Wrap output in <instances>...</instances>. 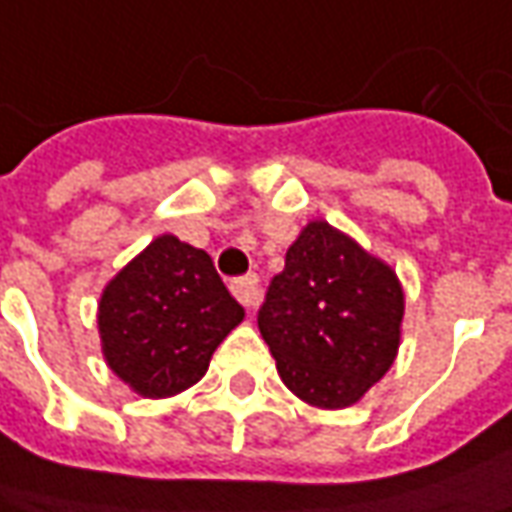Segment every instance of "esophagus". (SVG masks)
Segmentation results:
<instances>
[{
	"mask_svg": "<svg viewBox=\"0 0 512 512\" xmlns=\"http://www.w3.org/2000/svg\"><path fill=\"white\" fill-rule=\"evenodd\" d=\"M230 288L232 293H235V299L246 307L257 305V302H260V296H263V285H260V277H257V274H246V277L232 280Z\"/></svg>",
	"mask_w": 512,
	"mask_h": 512,
	"instance_id": "1",
	"label": "esophagus"
}]
</instances>
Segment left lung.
<instances>
[{"label":"left lung","mask_w":512,"mask_h":512,"mask_svg":"<svg viewBox=\"0 0 512 512\" xmlns=\"http://www.w3.org/2000/svg\"><path fill=\"white\" fill-rule=\"evenodd\" d=\"M405 291L385 260L307 221L271 280L257 327L285 388L321 410L357 405L402 343Z\"/></svg>","instance_id":"obj_1"}]
</instances>
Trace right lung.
<instances>
[{
    "label": "right lung",
    "mask_w": 512,
    "mask_h": 512,
    "mask_svg": "<svg viewBox=\"0 0 512 512\" xmlns=\"http://www.w3.org/2000/svg\"><path fill=\"white\" fill-rule=\"evenodd\" d=\"M244 321L205 249L157 235L107 282L96 324L107 368L144 399L205 377L219 343Z\"/></svg>",
    "instance_id": "1"
}]
</instances>
